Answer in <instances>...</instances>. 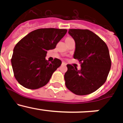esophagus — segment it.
Returning a JSON list of instances; mask_svg holds the SVG:
<instances>
[{
  "label": "esophagus",
  "instance_id": "obj_1",
  "mask_svg": "<svg viewBox=\"0 0 123 123\" xmlns=\"http://www.w3.org/2000/svg\"><path fill=\"white\" fill-rule=\"evenodd\" d=\"M67 64L65 62H62V65H63V66H65Z\"/></svg>",
  "mask_w": 123,
  "mask_h": 123
}]
</instances>
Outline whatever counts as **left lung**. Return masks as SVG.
<instances>
[{
	"label": "left lung",
	"instance_id": "obj_1",
	"mask_svg": "<svg viewBox=\"0 0 123 123\" xmlns=\"http://www.w3.org/2000/svg\"><path fill=\"white\" fill-rule=\"evenodd\" d=\"M74 38L75 50L74 58L78 59L81 68L67 64L64 75L65 85L77 95H89L106 81L111 66L110 52L106 43L89 30L69 29Z\"/></svg>",
	"mask_w": 123,
	"mask_h": 123
}]
</instances>
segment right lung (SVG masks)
Listing matches in <instances>:
<instances>
[{"mask_svg": "<svg viewBox=\"0 0 123 123\" xmlns=\"http://www.w3.org/2000/svg\"><path fill=\"white\" fill-rule=\"evenodd\" d=\"M66 29L39 28L28 33L18 42L11 59L16 80L24 87L37 89L48 83L61 61L46 59L47 51L55 48L67 33Z\"/></svg>", "mask_w": 123, "mask_h": 123, "instance_id": "add662e5", "label": "right lung"}]
</instances>
